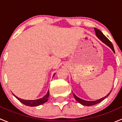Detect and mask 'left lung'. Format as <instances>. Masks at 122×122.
Here are the masks:
<instances>
[{
  "mask_svg": "<svg viewBox=\"0 0 122 122\" xmlns=\"http://www.w3.org/2000/svg\"><path fill=\"white\" fill-rule=\"evenodd\" d=\"M94 30H95L96 36H97L98 38H99L100 40L102 41L103 42L104 44H105L106 45H107L109 47H110V48L112 49V50L113 51L114 53H115V52H114L113 45V44H112L111 42H110V41L107 39V38L106 37V36H104V34H103V33L102 32V31H100L99 29H97V28H94ZM111 92H110V93H109V94L106 96L102 98V99H99V100H96V101H86V100H83V99H80V98L78 97H77V96L75 95L74 93H73V95H74V97L75 99H76V100L78 102V103H80V104H81L82 105L86 106H90L95 105V104H98V103H99L100 102H101L102 101H103V100H104V99H106L107 97L109 96V95L110 94V93H111Z\"/></svg>",
  "mask_w": 122,
  "mask_h": 122,
  "instance_id": "left-lung-1",
  "label": "left lung"
}]
</instances>
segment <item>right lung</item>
Returning a JSON list of instances; mask_svg holds the SVG:
<instances>
[{
	"label": "right lung",
	"instance_id": "right-lung-1",
	"mask_svg": "<svg viewBox=\"0 0 122 122\" xmlns=\"http://www.w3.org/2000/svg\"><path fill=\"white\" fill-rule=\"evenodd\" d=\"M13 96L15 97L18 100H19L22 103H23V104L26 106H37L41 105L42 104H44L45 102H46L48 100V97L49 95H50V92L49 90L48 91L47 93H46V95L44 97H43L42 98H41L37 100H23L22 99H20V98L16 96L14 94H13Z\"/></svg>",
	"mask_w": 122,
	"mask_h": 122
}]
</instances>
